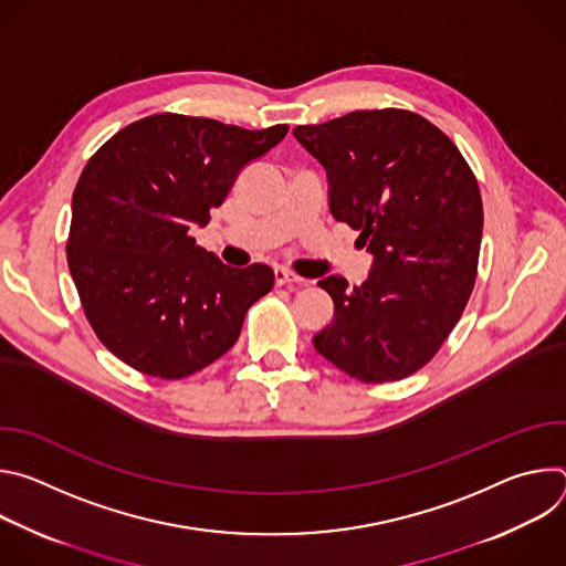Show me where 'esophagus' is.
I'll return each mask as SVG.
<instances>
[{
    "instance_id": "1",
    "label": "esophagus",
    "mask_w": 566,
    "mask_h": 566,
    "mask_svg": "<svg viewBox=\"0 0 566 566\" xmlns=\"http://www.w3.org/2000/svg\"><path fill=\"white\" fill-rule=\"evenodd\" d=\"M295 282H304L300 275H295L293 271L284 269V266H277L275 269V284L282 286V284H295Z\"/></svg>"
}]
</instances>
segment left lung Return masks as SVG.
I'll list each match as a JSON object with an SVG mask.
<instances>
[{
    "label": "left lung",
    "mask_w": 566,
    "mask_h": 566,
    "mask_svg": "<svg viewBox=\"0 0 566 566\" xmlns=\"http://www.w3.org/2000/svg\"><path fill=\"white\" fill-rule=\"evenodd\" d=\"M293 136L327 170L332 214L374 255L360 286L317 282L336 315L313 347L363 382L408 378L470 300L483 228L476 179L457 145L408 109L352 112Z\"/></svg>",
    "instance_id": "obj_1"
}]
</instances>
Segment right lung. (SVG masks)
I'll use <instances>...</instances> for the list:
<instances>
[{
    "mask_svg": "<svg viewBox=\"0 0 566 566\" xmlns=\"http://www.w3.org/2000/svg\"><path fill=\"white\" fill-rule=\"evenodd\" d=\"M286 132L154 114L90 158L71 199L66 262L92 329L125 365L179 380L237 343L275 273L226 266L190 230L208 226L239 170Z\"/></svg>",
    "mask_w": 566,
    "mask_h": 566,
    "instance_id": "add662e5",
    "label": "right lung"
}]
</instances>
